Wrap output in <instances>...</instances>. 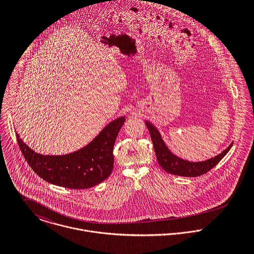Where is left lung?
<instances>
[{"mask_svg":"<svg viewBox=\"0 0 254 254\" xmlns=\"http://www.w3.org/2000/svg\"><path fill=\"white\" fill-rule=\"evenodd\" d=\"M145 125L149 131L151 141L154 147L155 155L158 164L167 173L183 176V177H197L207 173L214 166H216L219 161L227 154L233 144L229 145L225 150L213 158H210L201 162H190L174 155L164 144L162 138L157 131V129L148 121H145Z\"/></svg>","mask_w":254,"mask_h":254,"instance_id":"8db88e82","label":"left lung"}]
</instances>
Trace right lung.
<instances>
[{"mask_svg":"<svg viewBox=\"0 0 254 254\" xmlns=\"http://www.w3.org/2000/svg\"><path fill=\"white\" fill-rule=\"evenodd\" d=\"M125 117L112 122L88 145L66 155H42L25 145L16 133L18 146L39 177L74 190L92 188L109 178L113 168V145Z\"/></svg>","mask_w":254,"mask_h":254,"instance_id":"obj_1","label":"right lung"}]
</instances>
